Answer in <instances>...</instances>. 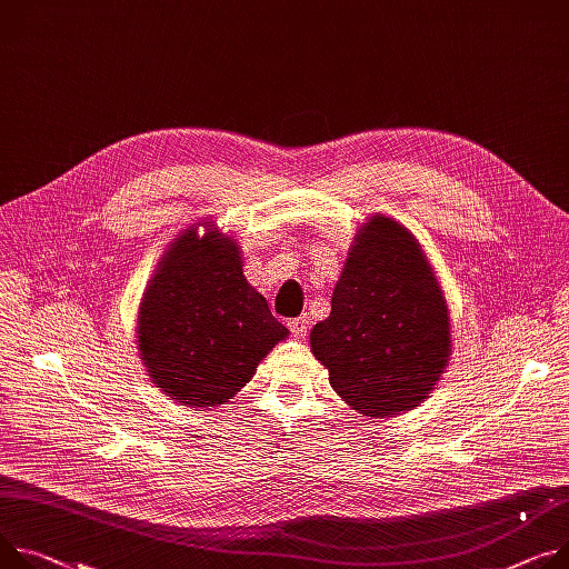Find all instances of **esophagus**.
Instances as JSON below:
<instances>
[{
	"label": "esophagus",
	"instance_id": "1",
	"mask_svg": "<svg viewBox=\"0 0 569 569\" xmlns=\"http://www.w3.org/2000/svg\"><path fill=\"white\" fill-rule=\"evenodd\" d=\"M288 327H290V331H292L295 338H303L306 331H308V318H306V316H299V318L290 320Z\"/></svg>",
	"mask_w": 569,
	"mask_h": 569
}]
</instances>
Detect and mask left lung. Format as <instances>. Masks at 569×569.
<instances>
[{"label": "left lung", "instance_id": "1", "mask_svg": "<svg viewBox=\"0 0 569 569\" xmlns=\"http://www.w3.org/2000/svg\"><path fill=\"white\" fill-rule=\"evenodd\" d=\"M311 351L366 418L401 416L436 390L451 356L449 308L420 240L395 218L377 213L356 231Z\"/></svg>", "mask_w": 569, "mask_h": 569}]
</instances>
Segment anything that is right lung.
Returning <instances> with one entry per match:
<instances>
[{"mask_svg":"<svg viewBox=\"0 0 569 569\" xmlns=\"http://www.w3.org/2000/svg\"><path fill=\"white\" fill-rule=\"evenodd\" d=\"M286 338L242 274L240 244L213 220L168 244L138 306L136 345L149 381L190 408L233 399Z\"/></svg>","mask_w":569,"mask_h":569,"instance_id":"add662e5","label":"right lung"}]
</instances>
